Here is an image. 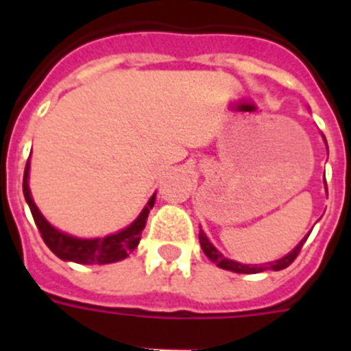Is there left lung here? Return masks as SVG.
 Returning a JSON list of instances; mask_svg holds the SVG:
<instances>
[{
  "instance_id": "left-lung-1",
  "label": "left lung",
  "mask_w": 351,
  "mask_h": 351,
  "mask_svg": "<svg viewBox=\"0 0 351 351\" xmlns=\"http://www.w3.org/2000/svg\"><path fill=\"white\" fill-rule=\"evenodd\" d=\"M326 142V140H324ZM328 149V145H326ZM324 184H326V180H324ZM310 237V233L306 234L304 239L300 240L299 244L295 245L293 250L289 251L288 255H284L282 258H278V261H273V262H264V264H240V262L237 261H231V258H226L222 253H220L217 247H215L211 242H209V239L206 237V233H204L202 230H200V233H198V239H200V245H202L204 253H206V256H208L209 261L215 262L217 266L222 267V269H228V271H234V273H245V275H253V273H261V271H266V269H271V271H280V269H284V267H288L291 262L297 258V255H299L300 247L304 245L306 239Z\"/></svg>"
}]
</instances>
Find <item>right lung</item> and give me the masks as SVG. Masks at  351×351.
<instances>
[{
	"instance_id": "obj_1",
	"label": "right lung",
	"mask_w": 351,
	"mask_h": 351,
	"mask_svg": "<svg viewBox=\"0 0 351 351\" xmlns=\"http://www.w3.org/2000/svg\"><path fill=\"white\" fill-rule=\"evenodd\" d=\"M29 169L30 162H27L23 175L25 200L29 204L30 213L34 217V222L38 226V230H40L41 239H43V242L49 245V250L58 258L67 262H76V264H111V262L127 258L129 253L136 247L138 242H140V237H142L143 228H145V222H147L149 211L153 209L154 200H156V193L149 198V202L145 204L142 213L138 215V219L121 231L101 237V239H78V237H73V234L56 230L41 215V211L38 209L34 200H32V195H30Z\"/></svg>"
}]
</instances>
